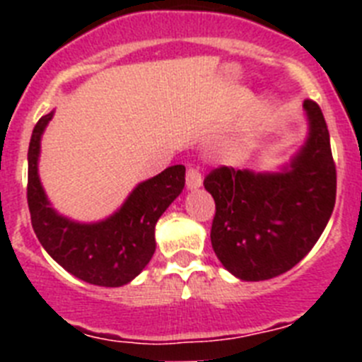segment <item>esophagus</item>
<instances>
[{"mask_svg":"<svg viewBox=\"0 0 362 362\" xmlns=\"http://www.w3.org/2000/svg\"><path fill=\"white\" fill-rule=\"evenodd\" d=\"M203 185V177H201L199 170L197 168H188L187 172V188L188 190H197V188Z\"/></svg>","mask_w":362,"mask_h":362,"instance_id":"34e87169","label":"esophagus"}]
</instances>
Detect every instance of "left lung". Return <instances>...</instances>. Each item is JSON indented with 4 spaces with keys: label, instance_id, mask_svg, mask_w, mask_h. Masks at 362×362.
<instances>
[{
    "label": "left lung",
    "instance_id": "left-lung-1",
    "mask_svg": "<svg viewBox=\"0 0 362 362\" xmlns=\"http://www.w3.org/2000/svg\"><path fill=\"white\" fill-rule=\"evenodd\" d=\"M308 134L274 172L216 168L204 188L216 201L212 248L241 281H264L296 267L321 238L335 204L330 134L317 103L306 99Z\"/></svg>",
    "mask_w": 362,
    "mask_h": 362
}]
</instances>
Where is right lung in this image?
Here are the masks:
<instances>
[{
    "label": "right lung",
    "mask_w": 362,
    "mask_h": 362,
    "mask_svg": "<svg viewBox=\"0 0 362 362\" xmlns=\"http://www.w3.org/2000/svg\"><path fill=\"white\" fill-rule=\"evenodd\" d=\"M54 110L41 117L28 145V210L32 228L47 254L74 277L98 286L136 279L156 252V223L185 188V166H168L134 187L105 219L83 223L57 212L40 179L41 137Z\"/></svg>",
    "instance_id": "1"
}]
</instances>
